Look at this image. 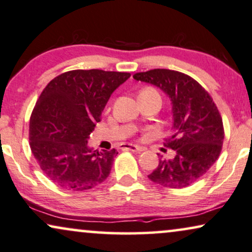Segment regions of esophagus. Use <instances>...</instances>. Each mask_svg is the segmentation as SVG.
Listing matches in <instances>:
<instances>
[{"instance_id":"1","label":"esophagus","mask_w":252,"mask_h":252,"mask_svg":"<svg viewBox=\"0 0 252 252\" xmlns=\"http://www.w3.org/2000/svg\"><path fill=\"white\" fill-rule=\"evenodd\" d=\"M122 149L123 150H130V151H133V152L144 151V148H142V146H138V145H135V144H123Z\"/></svg>"}]
</instances>
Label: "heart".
<instances>
[{"instance_id": "heart-1", "label": "heart", "mask_w": 252, "mask_h": 252, "mask_svg": "<svg viewBox=\"0 0 252 252\" xmlns=\"http://www.w3.org/2000/svg\"><path fill=\"white\" fill-rule=\"evenodd\" d=\"M141 94H158V93L152 88H145L141 92Z\"/></svg>"}]
</instances>
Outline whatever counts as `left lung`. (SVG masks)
<instances>
[{"label": "left lung", "instance_id": "obj_1", "mask_svg": "<svg viewBox=\"0 0 252 252\" xmlns=\"http://www.w3.org/2000/svg\"><path fill=\"white\" fill-rule=\"evenodd\" d=\"M133 79L161 89L172 106V135L166 146L174 150L171 159H159L148 178L170 189H184L211 168L223 144V123L211 95L184 73L156 68L136 73Z\"/></svg>", "mask_w": 252, "mask_h": 252}]
</instances>
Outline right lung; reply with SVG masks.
Instances as JSON below:
<instances>
[{
    "instance_id": "add662e5",
    "label": "right lung",
    "mask_w": 252,
    "mask_h": 252,
    "mask_svg": "<svg viewBox=\"0 0 252 252\" xmlns=\"http://www.w3.org/2000/svg\"><path fill=\"white\" fill-rule=\"evenodd\" d=\"M130 73L75 69L63 73L41 92L30 119V148L45 176L63 189H91L103 183L115 149L98 152L88 138L110 95Z\"/></svg>"
}]
</instances>
